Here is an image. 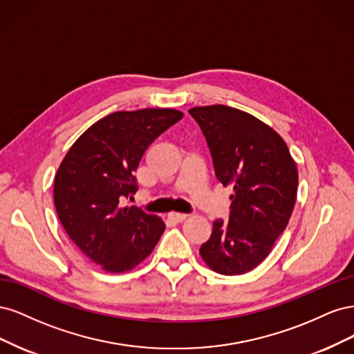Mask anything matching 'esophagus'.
Instances as JSON below:
<instances>
[{
    "instance_id": "esophagus-1",
    "label": "esophagus",
    "mask_w": 354,
    "mask_h": 354,
    "mask_svg": "<svg viewBox=\"0 0 354 354\" xmlns=\"http://www.w3.org/2000/svg\"><path fill=\"white\" fill-rule=\"evenodd\" d=\"M168 218L171 221H174V223H181V221H185L187 218V216H186V214H181V212H169Z\"/></svg>"
}]
</instances>
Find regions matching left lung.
Segmentation results:
<instances>
[{
    "label": "left lung",
    "instance_id": "1",
    "mask_svg": "<svg viewBox=\"0 0 354 354\" xmlns=\"http://www.w3.org/2000/svg\"><path fill=\"white\" fill-rule=\"evenodd\" d=\"M189 113L205 136L216 176L232 186L229 221L212 223L199 254L220 274H243L270 254L291 217L298 171L283 138L243 111L224 104Z\"/></svg>",
    "mask_w": 354,
    "mask_h": 354
}]
</instances>
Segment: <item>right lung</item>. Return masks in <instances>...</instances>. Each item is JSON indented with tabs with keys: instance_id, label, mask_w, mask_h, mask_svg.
Returning a JSON list of instances; mask_svg holds the SVG:
<instances>
[{
	"instance_id": "right-lung-1",
	"label": "right lung",
	"mask_w": 354,
	"mask_h": 354,
	"mask_svg": "<svg viewBox=\"0 0 354 354\" xmlns=\"http://www.w3.org/2000/svg\"><path fill=\"white\" fill-rule=\"evenodd\" d=\"M181 118L176 109L113 112L84 131L62 160L55 177L59 220L104 272L134 269L162 236V220L124 202L137 192L133 173L149 145Z\"/></svg>"
}]
</instances>
